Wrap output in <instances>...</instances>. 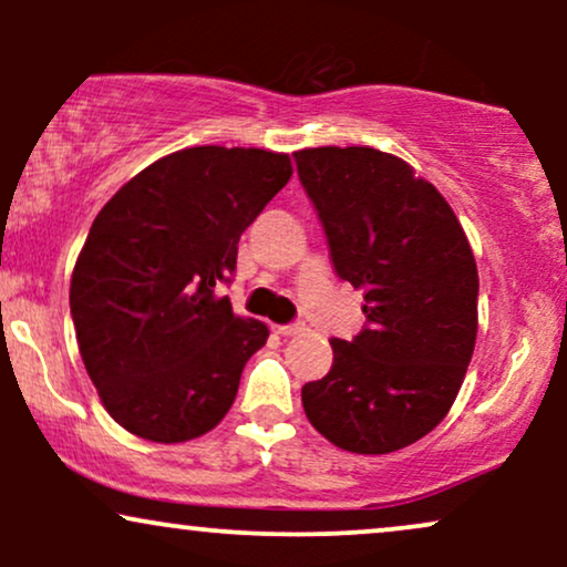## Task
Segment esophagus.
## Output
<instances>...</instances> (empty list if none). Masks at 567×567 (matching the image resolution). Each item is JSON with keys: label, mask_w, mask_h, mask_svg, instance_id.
<instances>
[{"label": "esophagus", "mask_w": 567, "mask_h": 567, "mask_svg": "<svg viewBox=\"0 0 567 567\" xmlns=\"http://www.w3.org/2000/svg\"><path fill=\"white\" fill-rule=\"evenodd\" d=\"M303 330H306L303 322H290V324H279L277 333L279 336H298V333H303Z\"/></svg>", "instance_id": "1"}]
</instances>
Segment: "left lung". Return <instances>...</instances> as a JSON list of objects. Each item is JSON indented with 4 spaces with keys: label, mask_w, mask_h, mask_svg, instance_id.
<instances>
[{
    "label": "left lung",
    "mask_w": 567,
    "mask_h": 567,
    "mask_svg": "<svg viewBox=\"0 0 567 567\" xmlns=\"http://www.w3.org/2000/svg\"><path fill=\"white\" fill-rule=\"evenodd\" d=\"M330 261L365 292V328L333 338V368L301 389L311 426L349 453H392L451 410L477 338V264L445 197L394 154H292Z\"/></svg>",
    "instance_id": "8db88e82"
}]
</instances>
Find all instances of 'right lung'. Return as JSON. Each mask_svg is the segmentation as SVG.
<instances>
[{
    "mask_svg": "<svg viewBox=\"0 0 567 567\" xmlns=\"http://www.w3.org/2000/svg\"><path fill=\"white\" fill-rule=\"evenodd\" d=\"M290 173L288 154L194 146L148 165L97 213L71 277V320L103 408L130 434L186 442L229 413L269 330L234 317L218 290Z\"/></svg>",
    "mask_w": 567,
    "mask_h": 567,
    "instance_id": "1",
    "label": "right lung"
}]
</instances>
